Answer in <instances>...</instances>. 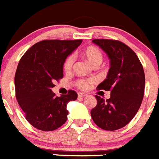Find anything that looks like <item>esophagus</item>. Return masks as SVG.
<instances>
[{
  "label": "esophagus",
  "mask_w": 159,
  "mask_h": 159,
  "mask_svg": "<svg viewBox=\"0 0 159 159\" xmlns=\"http://www.w3.org/2000/svg\"><path fill=\"white\" fill-rule=\"evenodd\" d=\"M85 96H87L86 93H78V98H82V97H85Z\"/></svg>",
  "instance_id": "esophagus-1"
}]
</instances>
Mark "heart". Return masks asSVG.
Wrapping results in <instances>:
<instances>
[{"label":"heart","instance_id":"obj_1","mask_svg":"<svg viewBox=\"0 0 159 159\" xmlns=\"http://www.w3.org/2000/svg\"><path fill=\"white\" fill-rule=\"evenodd\" d=\"M83 55L87 61L93 66L95 65H100L103 61V54L101 51L95 47H89L84 51ZM74 63V56L69 55L66 58L63 64V68L66 71H70L72 69ZM95 82L93 79H81L77 81V85L81 89H88Z\"/></svg>","mask_w":159,"mask_h":159}]
</instances>
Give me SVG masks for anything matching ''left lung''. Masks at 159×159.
I'll list each match as a JSON object with an SVG mask.
<instances>
[{"instance_id": "obj_1", "label": "left lung", "mask_w": 159, "mask_h": 159, "mask_svg": "<svg viewBox=\"0 0 159 159\" xmlns=\"http://www.w3.org/2000/svg\"><path fill=\"white\" fill-rule=\"evenodd\" d=\"M110 59L106 79L97 89L111 92L104 101L96 95L97 104L91 116L99 128L115 131L124 128L135 116L142 104L145 89L143 67L138 56L124 43L112 39H93Z\"/></svg>"}]
</instances>
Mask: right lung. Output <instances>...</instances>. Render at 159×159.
Wrapping results in <instances>:
<instances>
[{
	"instance_id": "1",
	"label": "right lung",
	"mask_w": 159,
	"mask_h": 159,
	"mask_svg": "<svg viewBox=\"0 0 159 159\" xmlns=\"http://www.w3.org/2000/svg\"><path fill=\"white\" fill-rule=\"evenodd\" d=\"M81 39H51L37 43L24 53L15 74L16 97L26 120L41 131L58 129L67 120L68 102L78 94L69 90L56 97L51 89L63 78L66 58L81 43Z\"/></svg>"
}]
</instances>
